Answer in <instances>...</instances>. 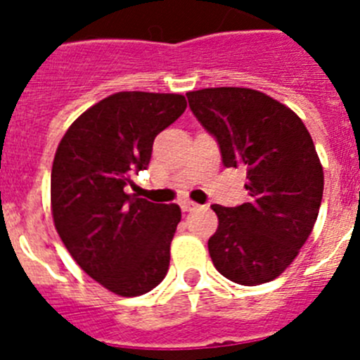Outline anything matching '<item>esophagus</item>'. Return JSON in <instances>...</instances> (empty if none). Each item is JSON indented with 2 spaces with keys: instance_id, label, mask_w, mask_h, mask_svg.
<instances>
[{
  "instance_id": "esophagus-1",
  "label": "esophagus",
  "mask_w": 360,
  "mask_h": 360,
  "mask_svg": "<svg viewBox=\"0 0 360 360\" xmlns=\"http://www.w3.org/2000/svg\"><path fill=\"white\" fill-rule=\"evenodd\" d=\"M198 207H200L198 203L191 202V200H187V202H182V211L184 212H191V211H195V209H198Z\"/></svg>"
}]
</instances>
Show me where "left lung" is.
<instances>
[{
  "instance_id": "8db88e82",
  "label": "left lung",
  "mask_w": 360,
  "mask_h": 360,
  "mask_svg": "<svg viewBox=\"0 0 360 360\" xmlns=\"http://www.w3.org/2000/svg\"><path fill=\"white\" fill-rule=\"evenodd\" d=\"M191 111L216 139L225 167H245L249 202L211 205L218 229L209 254L219 274L245 287L281 276L310 236L323 200L324 174L303 120L250 88L187 94Z\"/></svg>"
}]
</instances>
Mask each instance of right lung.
<instances>
[{
	"label": "right lung",
	"mask_w": 360,
	"mask_h": 360,
	"mask_svg": "<svg viewBox=\"0 0 360 360\" xmlns=\"http://www.w3.org/2000/svg\"><path fill=\"white\" fill-rule=\"evenodd\" d=\"M186 108L178 94L119 91L86 110L57 146L53 225L86 274L122 297L153 290L169 269L180 207L124 189L148 167L155 136Z\"/></svg>",
	"instance_id": "add662e5"
}]
</instances>
